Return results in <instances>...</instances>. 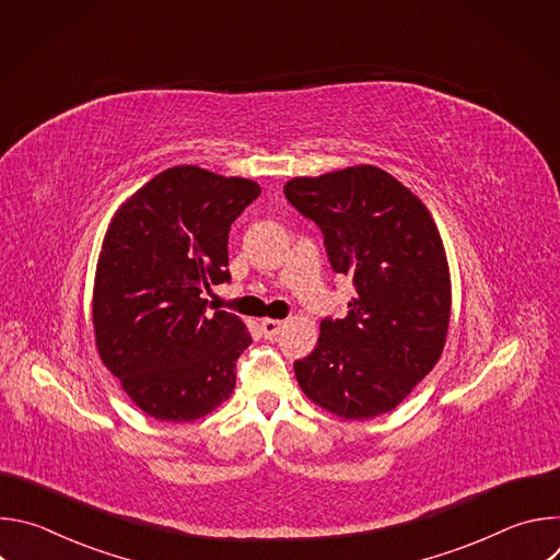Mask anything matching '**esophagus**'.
<instances>
[{
    "label": "esophagus",
    "instance_id": "34e87169",
    "mask_svg": "<svg viewBox=\"0 0 560 560\" xmlns=\"http://www.w3.org/2000/svg\"><path fill=\"white\" fill-rule=\"evenodd\" d=\"M285 326V322H279V318H264L261 322V332L266 339H272L279 335V330Z\"/></svg>",
    "mask_w": 560,
    "mask_h": 560
}]
</instances>
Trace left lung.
<instances>
[{
    "label": "left lung",
    "instance_id": "left-lung-1",
    "mask_svg": "<svg viewBox=\"0 0 560 560\" xmlns=\"http://www.w3.org/2000/svg\"><path fill=\"white\" fill-rule=\"evenodd\" d=\"M288 201L324 232L330 266L354 281L346 318H324L294 374L310 401L363 421L392 412L441 359L452 283L425 203L376 166L294 177Z\"/></svg>",
    "mask_w": 560,
    "mask_h": 560
}]
</instances>
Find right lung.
<instances>
[{
    "instance_id": "1",
    "label": "right lung",
    "mask_w": 560,
    "mask_h": 560,
    "mask_svg": "<svg viewBox=\"0 0 560 560\" xmlns=\"http://www.w3.org/2000/svg\"><path fill=\"white\" fill-rule=\"evenodd\" d=\"M259 184L175 166L115 212L93 290L95 341L130 401L156 421L188 423L230 398L253 337L238 316L208 312L230 281L228 232Z\"/></svg>"
}]
</instances>
